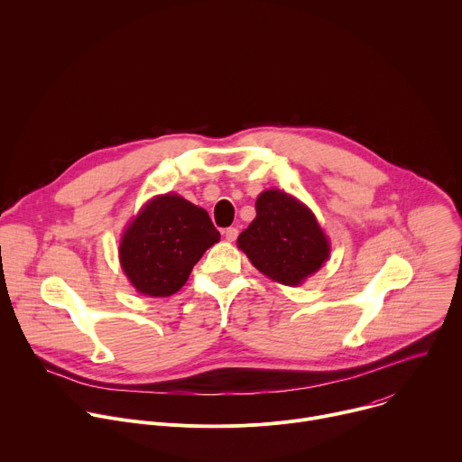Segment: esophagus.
Instances as JSON below:
<instances>
[{
    "label": "esophagus",
    "mask_w": 462,
    "mask_h": 462,
    "mask_svg": "<svg viewBox=\"0 0 462 462\" xmlns=\"http://www.w3.org/2000/svg\"><path fill=\"white\" fill-rule=\"evenodd\" d=\"M237 234H239V232H237V228H234V226L223 230V236H225L226 241H236V239H237Z\"/></svg>",
    "instance_id": "obj_1"
}]
</instances>
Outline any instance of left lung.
<instances>
[{
  "label": "left lung",
  "instance_id": "8db88e82",
  "mask_svg": "<svg viewBox=\"0 0 462 462\" xmlns=\"http://www.w3.org/2000/svg\"><path fill=\"white\" fill-rule=\"evenodd\" d=\"M237 246L267 278L296 287L328 259V239L314 214L282 189H265L255 201V219Z\"/></svg>",
  "mask_w": 462,
  "mask_h": 462
}]
</instances>
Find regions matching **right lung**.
Instances as JSON below:
<instances>
[{"mask_svg":"<svg viewBox=\"0 0 462 462\" xmlns=\"http://www.w3.org/2000/svg\"><path fill=\"white\" fill-rule=\"evenodd\" d=\"M219 239L207 210L175 193L157 195L125 228L118 248L120 265L137 292L171 296Z\"/></svg>","mask_w":462,"mask_h":462,"instance_id":"add662e5","label":"right lung"}]
</instances>
